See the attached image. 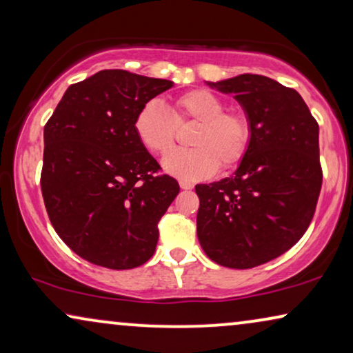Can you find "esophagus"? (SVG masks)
Returning a JSON list of instances; mask_svg holds the SVG:
<instances>
[{"label":"esophagus","instance_id":"obj_1","mask_svg":"<svg viewBox=\"0 0 353 353\" xmlns=\"http://www.w3.org/2000/svg\"><path fill=\"white\" fill-rule=\"evenodd\" d=\"M180 188H181V190H192V188H194V185H192V183H190V181L180 180Z\"/></svg>","mask_w":353,"mask_h":353}]
</instances>
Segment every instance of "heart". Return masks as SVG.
Wrapping results in <instances>:
<instances>
[{
	"mask_svg": "<svg viewBox=\"0 0 353 353\" xmlns=\"http://www.w3.org/2000/svg\"><path fill=\"white\" fill-rule=\"evenodd\" d=\"M225 101L209 90H191L173 101L168 110L151 99L134 117V133L149 152L165 156L175 146L178 127L197 123L188 151H175L163 159V170L181 180H202L216 168L230 170L243 162L252 143V122L244 110H225Z\"/></svg>",
	"mask_w": 353,
	"mask_h": 353,
	"instance_id": "heart-1",
	"label": "heart"
}]
</instances>
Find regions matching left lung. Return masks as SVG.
Listing matches in <instances>:
<instances>
[{
	"label": "left lung",
	"mask_w": 353,
	"mask_h": 353,
	"mask_svg": "<svg viewBox=\"0 0 353 353\" xmlns=\"http://www.w3.org/2000/svg\"><path fill=\"white\" fill-rule=\"evenodd\" d=\"M231 93L252 122V143L234 175L196 185L197 238L215 263L254 268L302 238L321 191L318 123L296 90L243 74L209 83Z\"/></svg>",
	"instance_id": "8db88e82"
}]
</instances>
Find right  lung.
Listing matches in <instances>:
<instances>
[{
    "label": "right lung",
    "instance_id": "obj_1",
    "mask_svg": "<svg viewBox=\"0 0 353 353\" xmlns=\"http://www.w3.org/2000/svg\"><path fill=\"white\" fill-rule=\"evenodd\" d=\"M173 81L101 70L70 85L45 125L41 192L51 225L81 259L128 270L152 257L180 186L138 141L134 117Z\"/></svg>",
    "mask_w": 353,
    "mask_h": 353
}]
</instances>
